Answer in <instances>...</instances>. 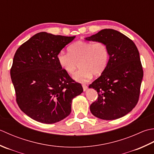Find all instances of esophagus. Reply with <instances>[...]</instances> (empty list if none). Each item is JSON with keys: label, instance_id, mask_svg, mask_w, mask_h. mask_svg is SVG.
Segmentation results:
<instances>
[{"label": "esophagus", "instance_id": "obj_1", "mask_svg": "<svg viewBox=\"0 0 154 154\" xmlns=\"http://www.w3.org/2000/svg\"><path fill=\"white\" fill-rule=\"evenodd\" d=\"M82 88H83V90L84 91V92H85V91L87 90V88H88V86H86V85H85V84H83L82 85Z\"/></svg>", "mask_w": 154, "mask_h": 154}]
</instances>
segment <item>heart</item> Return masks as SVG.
I'll list each match as a JSON object with an SVG mask.
<instances>
[{"label":"heart","mask_w":154,"mask_h":154,"mask_svg":"<svg viewBox=\"0 0 154 154\" xmlns=\"http://www.w3.org/2000/svg\"><path fill=\"white\" fill-rule=\"evenodd\" d=\"M68 52L60 51L58 53V62L69 74L74 72L78 63L80 68L74 74L73 78L79 82H88L93 74L100 76L107 67L109 51L103 42L77 41L68 46Z\"/></svg>","instance_id":"1"}]
</instances>
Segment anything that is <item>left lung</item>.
Returning <instances> with one entry per match:
<instances>
[{"mask_svg": "<svg viewBox=\"0 0 154 154\" xmlns=\"http://www.w3.org/2000/svg\"><path fill=\"white\" fill-rule=\"evenodd\" d=\"M85 39L103 42L109 51L106 70L89 86L98 95L90 112L102 120L123 117L139 100L143 72L138 50L129 38L113 29H103Z\"/></svg>", "mask_w": 154, "mask_h": 154, "instance_id": "1", "label": "left lung"}]
</instances>
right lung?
<instances>
[{
	"instance_id": "right-lung-1",
	"label": "right lung",
	"mask_w": 154,
	"mask_h": 154,
	"mask_svg": "<svg viewBox=\"0 0 154 154\" xmlns=\"http://www.w3.org/2000/svg\"><path fill=\"white\" fill-rule=\"evenodd\" d=\"M75 37L39 32L15 53L11 76L17 102L34 120L54 124L63 120L70 114L73 98L83 92L57 60L58 53Z\"/></svg>"
}]
</instances>
